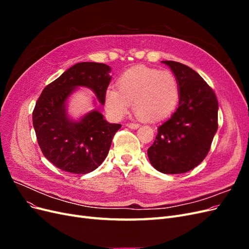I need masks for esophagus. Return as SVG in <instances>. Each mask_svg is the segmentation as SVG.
<instances>
[{
  "instance_id": "obj_1",
  "label": "esophagus",
  "mask_w": 249,
  "mask_h": 249,
  "mask_svg": "<svg viewBox=\"0 0 249 249\" xmlns=\"http://www.w3.org/2000/svg\"><path fill=\"white\" fill-rule=\"evenodd\" d=\"M126 126L127 127H130V129H138L139 127V124H135V123H129V124H126Z\"/></svg>"
}]
</instances>
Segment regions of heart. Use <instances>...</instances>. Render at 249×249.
Returning <instances> with one entry per match:
<instances>
[{"instance_id": "b5f03b06", "label": "heart", "mask_w": 249, "mask_h": 249, "mask_svg": "<svg viewBox=\"0 0 249 249\" xmlns=\"http://www.w3.org/2000/svg\"><path fill=\"white\" fill-rule=\"evenodd\" d=\"M117 89L105 92V108L114 119H122L131 104L137 114L147 122H160L176 110L179 100L177 78L169 71L136 67L125 71L117 81Z\"/></svg>"}]
</instances>
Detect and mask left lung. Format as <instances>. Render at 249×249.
Returning a JSON list of instances; mask_svg holds the SVG:
<instances>
[{
  "mask_svg": "<svg viewBox=\"0 0 249 249\" xmlns=\"http://www.w3.org/2000/svg\"><path fill=\"white\" fill-rule=\"evenodd\" d=\"M162 63L178 80L179 102L172 116L158 127L147 156L158 171L178 175L196 167L207 157L218 129V102L213 89L189 66Z\"/></svg>",
  "mask_w": 249,
  "mask_h": 249,
  "instance_id": "8db88e82",
  "label": "left lung"
}]
</instances>
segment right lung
<instances>
[{
	"label": "right lung",
	"mask_w": 249,
	"mask_h": 249,
	"mask_svg": "<svg viewBox=\"0 0 249 249\" xmlns=\"http://www.w3.org/2000/svg\"><path fill=\"white\" fill-rule=\"evenodd\" d=\"M110 71L104 63H77L44 88L37 100L32 116L37 141L43 156L59 169L86 175L106 159L122 125L108 123L96 109L79 120L71 119L66 103L78 87H87L104 105Z\"/></svg>",
	"instance_id": "obj_1"
}]
</instances>
